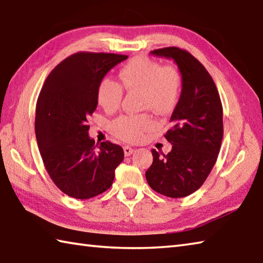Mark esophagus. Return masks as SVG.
Here are the masks:
<instances>
[{
	"label": "esophagus",
	"instance_id": "esophagus-1",
	"mask_svg": "<svg viewBox=\"0 0 263 263\" xmlns=\"http://www.w3.org/2000/svg\"><path fill=\"white\" fill-rule=\"evenodd\" d=\"M133 152H135V148H132L131 146H124L125 156H130Z\"/></svg>",
	"mask_w": 263,
	"mask_h": 263
}]
</instances>
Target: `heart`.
<instances>
[{"mask_svg": "<svg viewBox=\"0 0 263 263\" xmlns=\"http://www.w3.org/2000/svg\"><path fill=\"white\" fill-rule=\"evenodd\" d=\"M118 83L102 79L97 85L96 98L105 110L112 111L120 106L123 89L139 91V104L158 115L171 112L177 106L181 91V79L176 67L162 66L148 57H136L118 71ZM155 126L148 112L125 114L110 123L112 135L124 141L136 142Z\"/></svg>", "mask_w": 263, "mask_h": 263, "instance_id": "obj_1", "label": "heart"}]
</instances>
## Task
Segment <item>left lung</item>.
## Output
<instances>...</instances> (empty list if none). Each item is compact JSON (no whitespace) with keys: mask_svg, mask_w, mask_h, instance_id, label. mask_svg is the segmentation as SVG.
Instances as JSON below:
<instances>
[{"mask_svg":"<svg viewBox=\"0 0 263 263\" xmlns=\"http://www.w3.org/2000/svg\"><path fill=\"white\" fill-rule=\"evenodd\" d=\"M152 54L171 58L182 76V90L164 135L172 143L167 155L152 149L146 171L149 186L164 196L180 198L196 192L212 171L223 137L222 104L206 68L188 51L168 46Z\"/></svg>","mask_w":263,"mask_h":263,"instance_id":"left-lung-1","label":"left lung"}]
</instances>
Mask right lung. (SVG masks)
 <instances>
[{
	"instance_id": "1",
	"label": "right lung",
	"mask_w": 263,
	"mask_h": 263,
	"mask_svg": "<svg viewBox=\"0 0 263 263\" xmlns=\"http://www.w3.org/2000/svg\"><path fill=\"white\" fill-rule=\"evenodd\" d=\"M127 55L77 52L46 77L36 104L35 135L51 180L64 194L89 199L109 189L123 148L109 141L96 145L87 116L98 101L97 85Z\"/></svg>"
}]
</instances>
